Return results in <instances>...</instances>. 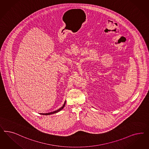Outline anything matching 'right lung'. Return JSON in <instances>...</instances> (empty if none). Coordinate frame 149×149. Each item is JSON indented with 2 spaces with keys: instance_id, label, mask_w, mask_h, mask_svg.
<instances>
[{
  "instance_id": "1",
  "label": "right lung",
  "mask_w": 149,
  "mask_h": 149,
  "mask_svg": "<svg viewBox=\"0 0 149 149\" xmlns=\"http://www.w3.org/2000/svg\"><path fill=\"white\" fill-rule=\"evenodd\" d=\"M65 104H66V101L65 102V103L63 104V106L61 107H60L59 109H58L57 110L54 111H53V112H49V113H42V115H52V114H54V113H57L58 112H59V111H60L61 110H63V108L65 107Z\"/></svg>"
}]
</instances>
